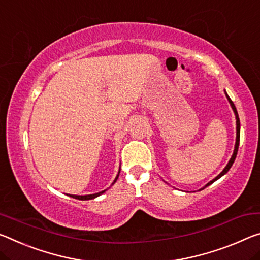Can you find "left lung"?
Returning <instances> with one entry per match:
<instances>
[{
	"label": "left lung",
	"instance_id": "obj_1",
	"mask_svg": "<svg viewBox=\"0 0 260 260\" xmlns=\"http://www.w3.org/2000/svg\"><path fill=\"white\" fill-rule=\"evenodd\" d=\"M224 92H225V91H224ZM225 96H226V98H228V101H229V103H230V105H232V109L234 110L235 117H236V143H235V149H234V154H233V156H232V158L229 159V162H228V164H226V166H225V168L223 169V171H222L219 176H216L215 178H214L213 180H211V182H209L207 185H206V186H208V185L213 184L214 182H215V180H217V179H219V178H221L222 176L225 175L226 172L229 171V169L232 168L233 163L235 162V158H236V155H237V151H238V146H240V133H241V123H240V118H238L237 110H236V108H235V105H234L233 101L230 100L228 94H226V92H225ZM206 186H205V187H206ZM205 187H203V188H201V189H204Z\"/></svg>",
	"mask_w": 260,
	"mask_h": 260
}]
</instances>
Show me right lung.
Segmentation results:
<instances>
[{
	"mask_svg": "<svg viewBox=\"0 0 260 260\" xmlns=\"http://www.w3.org/2000/svg\"><path fill=\"white\" fill-rule=\"evenodd\" d=\"M119 174H120V170H119L118 175H117V177H115L114 182H113L112 184H114L115 182H117V179H118V177H119ZM105 191H106V189H104V191H102V192L94 193V194H88V196H74V194H71V196H69V197H72V198H75V199H78V200H90V199H94V198L100 197V196H101V194H103V193H104Z\"/></svg>",
	"mask_w": 260,
	"mask_h": 260,
	"instance_id": "right-lung-1",
	"label": "right lung"
}]
</instances>
